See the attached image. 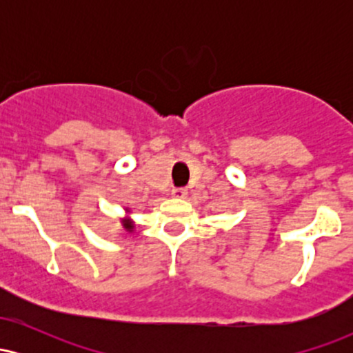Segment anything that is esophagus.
I'll return each instance as SVG.
<instances>
[{
  "instance_id": "obj_1",
  "label": "esophagus",
  "mask_w": 353,
  "mask_h": 353,
  "mask_svg": "<svg viewBox=\"0 0 353 353\" xmlns=\"http://www.w3.org/2000/svg\"><path fill=\"white\" fill-rule=\"evenodd\" d=\"M171 196L174 197V199H184V197L188 196V189H184V188H176V189H172Z\"/></svg>"
}]
</instances>
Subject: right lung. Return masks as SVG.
Masks as SVG:
<instances>
[{
    "instance_id": "1",
    "label": "right lung",
    "mask_w": 353,
    "mask_h": 353,
    "mask_svg": "<svg viewBox=\"0 0 353 353\" xmlns=\"http://www.w3.org/2000/svg\"><path fill=\"white\" fill-rule=\"evenodd\" d=\"M125 214H129V209H125ZM121 224H123V228L128 230V232H132V230H134V222H132V219L129 216H124V219H121Z\"/></svg>"
}]
</instances>
